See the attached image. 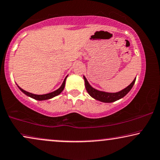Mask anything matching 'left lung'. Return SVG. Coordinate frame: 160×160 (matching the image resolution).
Listing matches in <instances>:
<instances>
[{"label":"left lung","instance_id":"8db88e82","mask_svg":"<svg viewBox=\"0 0 160 160\" xmlns=\"http://www.w3.org/2000/svg\"><path fill=\"white\" fill-rule=\"evenodd\" d=\"M84 79L85 82V88H86V90L89 93V95H90L91 97H92L93 98L96 99V100L102 101V102L105 103H111L114 102V101L119 100L123 98V97L125 96V95L127 94V93L131 90V89L132 88L133 85L134 84V82H135L136 78H134L133 82H132L131 84L128 85L127 88L123 89V90L120 91V92H102V91H99L94 89L92 87L90 86V84H89L87 78L84 76Z\"/></svg>","mask_w":160,"mask_h":160}]
</instances>
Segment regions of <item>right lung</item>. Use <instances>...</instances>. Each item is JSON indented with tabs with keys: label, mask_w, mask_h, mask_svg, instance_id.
Here are the masks:
<instances>
[{
	"label": "right lung",
	"mask_w": 160,
	"mask_h": 160,
	"mask_svg": "<svg viewBox=\"0 0 160 160\" xmlns=\"http://www.w3.org/2000/svg\"><path fill=\"white\" fill-rule=\"evenodd\" d=\"M67 78V77H66ZM66 78H65V80H64L63 83H62V86L60 87V88L58 89V90L53 91L52 92H50V93H48V94H45V95H35V94H33V93H31V92H26V90H22L20 88H19V89L20 90L22 91V92L24 93V94H26V95H28V96L31 97V98H34L36 99V100H38V101H42V100H47V99H50L51 98H53V97L57 96V95H59L60 93L62 92V90H64V88H65V80H66Z\"/></svg>",
	"instance_id": "add662e5"
}]
</instances>
